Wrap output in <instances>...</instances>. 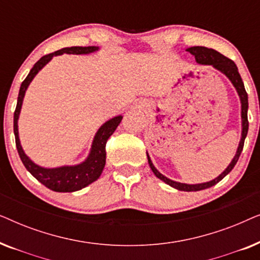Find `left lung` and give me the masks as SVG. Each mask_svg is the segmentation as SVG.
<instances>
[{"label": "left lung", "instance_id": "obj_1", "mask_svg": "<svg viewBox=\"0 0 260 260\" xmlns=\"http://www.w3.org/2000/svg\"><path fill=\"white\" fill-rule=\"evenodd\" d=\"M186 51L189 52L191 55H194L197 62L200 63V65L212 66L213 69L218 70L219 72L225 74V76L230 79L231 83H232L233 86L236 87L237 93H238V95H239L240 104H241V137H240L239 145H238L237 152H236V155H234V157L232 158V161H231L230 165L227 166V168L223 170V172L220 174L218 177H215V179H213L212 181H208V182H204V183L188 184V183H181V182H176V181L170 180L155 168V166L152 165V161L150 159V156H149L148 151H147L148 163H149V166H150L152 173L156 175V177H158V179L162 180L163 182L169 184L170 187L175 188V189H177V190L198 191V190L206 189V188H209V187L214 186V184H216L218 182H220V181H221L223 177H225L227 174H229L231 170L234 168V166L237 165L241 151H243L244 142H245V138H246V136H247V131H248V120H247L248 98H247L246 90H245L243 79H241L240 74H239V72H238V67L236 63L232 61V60L226 58L225 55L220 54V53L216 52L215 49L202 47V46H194V47L187 48Z\"/></svg>", "mask_w": 260, "mask_h": 260}]
</instances>
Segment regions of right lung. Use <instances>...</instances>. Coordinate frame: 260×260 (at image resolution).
I'll use <instances>...</instances> for the list:
<instances>
[{
	"label": "right lung",
	"instance_id": "right-lung-1",
	"mask_svg": "<svg viewBox=\"0 0 260 260\" xmlns=\"http://www.w3.org/2000/svg\"><path fill=\"white\" fill-rule=\"evenodd\" d=\"M99 47L97 46H87V47H80V46H74V47H65L59 49L54 53L47 54L35 62L33 69L28 73L26 79L22 81L20 87L19 97H17V104L15 112H14V134H15V142L17 152H19L21 161L26 169L37 179L39 182H41L44 186L49 188L51 190L59 191V193H72L85 188L88 184L94 182L95 180L99 179L102 175L103 169L105 167L106 161V151L105 145L108 142L109 137L115 133L117 126L119 125L120 120L123 116H116L113 118L109 119L103 125L99 127L97 133H95L92 145L90 149V154L85 161L79 165L74 166H62L56 167V168H45L34 163L31 159L26 155V152L21 145L20 137H19V117L22 108V103L24 94L31 80L39 73V71L44 69L47 63L53 59V56L61 55L63 53L66 54H90V53L97 52Z\"/></svg>",
	"mask_w": 260,
	"mask_h": 260
}]
</instances>
